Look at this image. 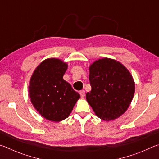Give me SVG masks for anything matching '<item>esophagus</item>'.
I'll list each match as a JSON object with an SVG mask.
<instances>
[{
	"mask_svg": "<svg viewBox=\"0 0 159 159\" xmlns=\"http://www.w3.org/2000/svg\"><path fill=\"white\" fill-rule=\"evenodd\" d=\"M80 97H81V98H84V97L85 96V93L84 90H80Z\"/></svg>",
	"mask_w": 159,
	"mask_h": 159,
	"instance_id": "obj_1",
	"label": "esophagus"
}]
</instances>
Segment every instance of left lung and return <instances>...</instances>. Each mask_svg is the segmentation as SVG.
Returning a JSON list of instances; mask_svg holds the SVG:
<instances>
[{
  "instance_id": "left-lung-1",
  "label": "left lung",
  "mask_w": 159,
  "mask_h": 159,
  "mask_svg": "<svg viewBox=\"0 0 159 159\" xmlns=\"http://www.w3.org/2000/svg\"><path fill=\"white\" fill-rule=\"evenodd\" d=\"M92 90L86 99L98 116L111 120L124 114L134 93V82L128 70L109 58L97 60L90 66Z\"/></svg>"
}]
</instances>
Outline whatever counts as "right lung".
I'll return each instance as SVG.
<instances>
[{
	"mask_svg": "<svg viewBox=\"0 0 159 159\" xmlns=\"http://www.w3.org/2000/svg\"><path fill=\"white\" fill-rule=\"evenodd\" d=\"M68 65L50 58L38 66L30 80L29 97L37 111L46 119L58 122L69 116L80 98L63 79Z\"/></svg>",
	"mask_w": 159,
	"mask_h": 159,
	"instance_id": "1",
	"label": "right lung"
}]
</instances>
